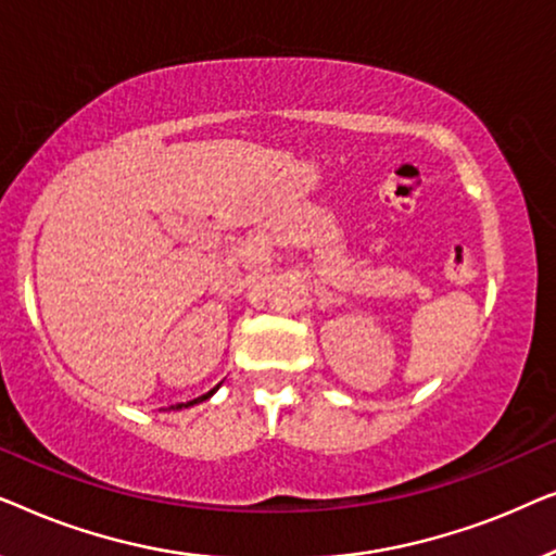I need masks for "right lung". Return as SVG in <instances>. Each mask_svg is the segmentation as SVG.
Returning <instances> with one entry per match:
<instances>
[{
  "instance_id": "1",
  "label": "right lung",
  "mask_w": 556,
  "mask_h": 556,
  "mask_svg": "<svg viewBox=\"0 0 556 556\" xmlns=\"http://www.w3.org/2000/svg\"><path fill=\"white\" fill-rule=\"evenodd\" d=\"M212 394V392H210ZM210 394H202V397H197V400H192V402H181V405H172L174 409H181V407H189V405H197V402H202V400H207Z\"/></svg>"
}]
</instances>
